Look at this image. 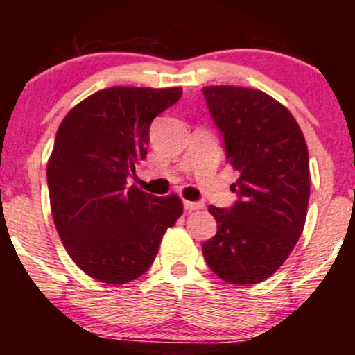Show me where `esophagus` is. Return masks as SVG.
Wrapping results in <instances>:
<instances>
[{
    "label": "esophagus",
    "instance_id": "esophagus-1",
    "mask_svg": "<svg viewBox=\"0 0 355 355\" xmlns=\"http://www.w3.org/2000/svg\"><path fill=\"white\" fill-rule=\"evenodd\" d=\"M183 207H185V210L191 211V210H202L205 205H203L202 202H189V200H185V202H183Z\"/></svg>",
    "mask_w": 355,
    "mask_h": 355
}]
</instances>
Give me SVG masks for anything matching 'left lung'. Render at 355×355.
Masks as SVG:
<instances>
[{
  "mask_svg": "<svg viewBox=\"0 0 355 355\" xmlns=\"http://www.w3.org/2000/svg\"><path fill=\"white\" fill-rule=\"evenodd\" d=\"M222 132L227 162L239 172L230 209L210 205L217 234L202 245L215 275L229 284L266 280L287 260L302 234L311 195L309 152L292 113L267 93L203 87Z\"/></svg>",
  "mask_w": 355,
  "mask_h": 355,
  "instance_id": "obj_1",
  "label": "left lung"
}]
</instances>
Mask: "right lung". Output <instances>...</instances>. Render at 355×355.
I'll return each mask as SVG.
<instances>
[{
    "mask_svg": "<svg viewBox=\"0 0 355 355\" xmlns=\"http://www.w3.org/2000/svg\"><path fill=\"white\" fill-rule=\"evenodd\" d=\"M180 96L178 87L105 88L73 107L56 132L46 168L53 222L73 262L100 282L144 275L182 215L177 195L126 187L146 157L153 118Z\"/></svg>",
    "mask_w": 355,
    "mask_h": 355,
    "instance_id": "right-lung-1",
    "label": "right lung"
}]
</instances>
